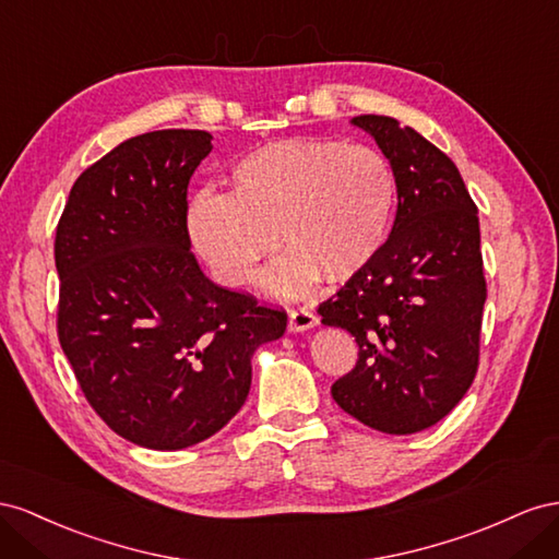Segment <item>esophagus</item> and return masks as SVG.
I'll list each match as a JSON object with an SVG mask.
<instances>
[{
    "instance_id": "obj_1",
    "label": "esophagus",
    "mask_w": 559,
    "mask_h": 559,
    "mask_svg": "<svg viewBox=\"0 0 559 559\" xmlns=\"http://www.w3.org/2000/svg\"><path fill=\"white\" fill-rule=\"evenodd\" d=\"M313 325H318V316L311 309L299 307V309L290 311V316H288L290 332H305V330H311Z\"/></svg>"
}]
</instances>
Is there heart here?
Segmentation results:
<instances>
[{
	"instance_id": "obj_1",
	"label": "heart",
	"mask_w": 559,
	"mask_h": 559,
	"mask_svg": "<svg viewBox=\"0 0 559 559\" xmlns=\"http://www.w3.org/2000/svg\"><path fill=\"white\" fill-rule=\"evenodd\" d=\"M397 205L384 154L337 140H281L238 158L229 194L201 191L187 227L201 258L227 285H246L278 243L274 293L299 295L321 274L346 281L384 248Z\"/></svg>"
}]
</instances>
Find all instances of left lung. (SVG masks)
I'll return each instance as SVG.
<instances>
[{
	"mask_svg": "<svg viewBox=\"0 0 559 559\" xmlns=\"http://www.w3.org/2000/svg\"><path fill=\"white\" fill-rule=\"evenodd\" d=\"M397 182L391 236L377 258L318 305L348 330L356 368L332 384L346 414L393 436L438 424L471 389L487 299L477 205L448 154L391 117H354Z\"/></svg>",
	"mask_w": 559,
	"mask_h": 559,
	"instance_id": "left-lung-1",
	"label": "left lung"
}]
</instances>
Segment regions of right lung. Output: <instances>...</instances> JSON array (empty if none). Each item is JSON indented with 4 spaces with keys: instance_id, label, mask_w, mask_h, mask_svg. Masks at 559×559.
<instances>
[{
    "instance_id": "obj_1",
    "label": "right lung",
    "mask_w": 559,
    "mask_h": 559,
    "mask_svg": "<svg viewBox=\"0 0 559 559\" xmlns=\"http://www.w3.org/2000/svg\"><path fill=\"white\" fill-rule=\"evenodd\" d=\"M211 140L168 129L121 142L79 175L56 227L60 346L95 414L150 450L227 426L254 348L288 323L205 278L189 250L187 187Z\"/></svg>"
}]
</instances>
